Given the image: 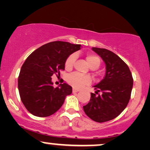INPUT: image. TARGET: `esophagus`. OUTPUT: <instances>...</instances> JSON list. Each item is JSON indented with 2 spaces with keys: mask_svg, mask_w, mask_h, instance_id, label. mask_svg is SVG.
I'll use <instances>...</instances> for the list:
<instances>
[{
  "mask_svg": "<svg viewBox=\"0 0 150 150\" xmlns=\"http://www.w3.org/2000/svg\"><path fill=\"white\" fill-rule=\"evenodd\" d=\"M79 91V89H77V88H73V93H77Z\"/></svg>",
  "mask_w": 150,
  "mask_h": 150,
  "instance_id": "esophagus-1",
  "label": "esophagus"
}]
</instances>
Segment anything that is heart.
<instances>
[{
    "label": "heart",
    "mask_w": 150,
    "mask_h": 150,
    "mask_svg": "<svg viewBox=\"0 0 150 150\" xmlns=\"http://www.w3.org/2000/svg\"><path fill=\"white\" fill-rule=\"evenodd\" d=\"M86 59L89 66L92 69H98L100 65V59L96 54L88 53L86 55ZM75 60L76 55L75 54H71L68 57L65 61V69L66 70H71L73 69ZM66 81L74 88H80L85 85L90 84L91 79L88 75H81L78 73H73L68 75Z\"/></svg>",
    "instance_id": "obj_1"
}]
</instances>
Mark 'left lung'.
I'll use <instances>...</instances> for the list:
<instances>
[{"mask_svg": "<svg viewBox=\"0 0 150 150\" xmlns=\"http://www.w3.org/2000/svg\"><path fill=\"white\" fill-rule=\"evenodd\" d=\"M92 50L105 62L106 75L99 84L94 86L98 96L91 93L90 101L83 109L91 120L104 122L118 116L127 106L133 77L128 66L115 53L105 48H92Z\"/></svg>", "mask_w": 150, "mask_h": 150, "instance_id": "left-lung-1", "label": "left lung"}]
</instances>
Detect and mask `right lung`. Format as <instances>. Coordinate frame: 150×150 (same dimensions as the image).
Masks as SVG:
<instances>
[{"label": "right lung", "instance_id": "obj_1", "mask_svg": "<svg viewBox=\"0 0 150 150\" xmlns=\"http://www.w3.org/2000/svg\"><path fill=\"white\" fill-rule=\"evenodd\" d=\"M80 46L52 41L37 48L26 59L18 76V88L21 100L30 113L38 117L51 115L72 93V87L66 83L54 88L51 77L60 75V71L65 69L66 59Z\"/></svg>", "mask_w": 150, "mask_h": 150}]
</instances>
